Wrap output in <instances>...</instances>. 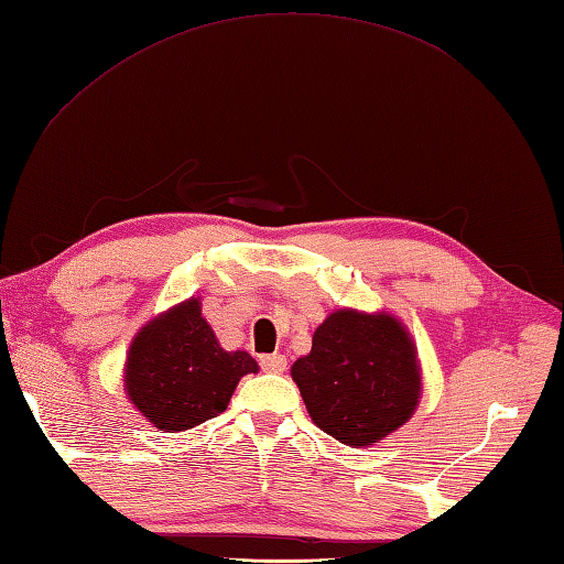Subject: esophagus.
<instances>
[{"label":"esophagus","instance_id":"obj_1","mask_svg":"<svg viewBox=\"0 0 564 564\" xmlns=\"http://www.w3.org/2000/svg\"><path fill=\"white\" fill-rule=\"evenodd\" d=\"M260 367L268 372H284L286 370V358L280 352L272 355H260Z\"/></svg>","mask_w":564,"mask_h":564}]
</instances>
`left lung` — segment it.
<instances>
[{"mask_svg": "<svg viewBox=\"0 0 564 564\" xmlns=\"http://www.w3.org/2000/svg\"><path fill=\"white\" fill-rule=\"evenodd\" d=\"M308 416L346 445H372L411 419L419 404L416 350L387 314H330L312 352L292 365Z\"/></svg>", "mask_w": 564, "mask_h": 564, "instance_id": "1", "label": "left lung"}]
</instances>
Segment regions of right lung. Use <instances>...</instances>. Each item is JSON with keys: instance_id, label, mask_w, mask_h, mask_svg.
Returning <instances> with one entry per match:
<instances>
[{"instance_id": "right-lung-1", "label": "right lung", "mask_w": 564, "mask_h": 564, "mask_svg": "<svg viewBox=\"0 0 564 564\" xmlns=\"http://www.w3.org/2000/svg\"><path fill=\"white\" fill-rule=\"evenodd\" d=\"M258 372L246 350L228 352L202 318L199 299L170 308L131 343L126 392L155 429L175 433L226 411L238 379Z\"/></svg>"}]
</instances>
